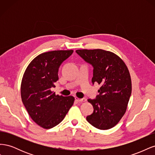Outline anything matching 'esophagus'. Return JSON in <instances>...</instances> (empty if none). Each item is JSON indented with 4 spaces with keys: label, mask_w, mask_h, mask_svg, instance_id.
Listing matches in <instances>:
<instances>
[{
    "label": "esophagus",
    "mask_w": 155,
    "mask_h": 155,
    "mask_svg": "<svg viewBox=\"0 0 155 155\" xmlns=\"http://www.w3.org/2000/svg\"><path fill=\"white\" fill-rule=\"evenodd\" d=\"M75 100H76L78 102H85V101H87L85 98H81V99H80V98H78L77 97H75Z\"/></svg>",
    "instance_id": "esophagus-1"
}]
</instances>
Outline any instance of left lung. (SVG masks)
Listing matches in <instances>:
<instances>
[{
    "label": "left lung",
    "mask_w": 155,
    "mask_h": 155,
    "mask_svg": "<svg viewBox=\"0 0 155 155\" xmlns=\"http://www.w3.org/2000/svg\"><path fill=\"white\" fill-rule=\"evenodd\" d=\"M76 52L92 66V84L97 83L101 86L96 99L88 100L94 111L87 120L101 130L113 127L125 113L131 95L129 70L122 59L109 51L83 49Z\"/></svg>",
    "instance_id": "left-lung-1"
}]
</instances>
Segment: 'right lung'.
I'll return each instance as SVG.
<instances>
[{"instance_id": "1", "label": "right lung", "mask_w": 155, "mask_h": 155, "mask_svg": "<svg viewBox=\"0 0 155 155\" xmlns=\"http://www.w3.org/2000/svg\"><path fill=\"white\" fill-rule=\"evenodd\" d=\"M73 50H55L37 56L26 68L21 94L23 104L35 122L45 129L58 125L74 104L72 96L55 95L51 91L58 80L60 65Z\"/></svg>"}]
</instances>
